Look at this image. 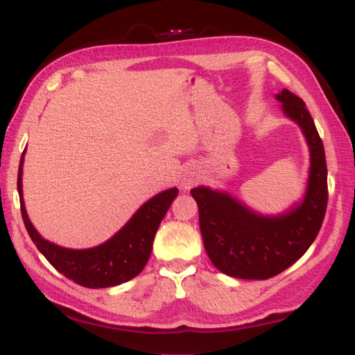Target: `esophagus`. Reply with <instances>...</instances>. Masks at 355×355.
<instances>
[{
  "label": "esophagus",
  "mask_w": 355,
  "mask_h": 355,
  "mask_svg": "<svg viewBox=\"0 0 355 355\" xmlns=\"http://www.w3.org/2000/svg\"><path fill=\"white\" fill-rule=\"evenodd\" d=\"M191 184V180H189V182H184V186L187 187V186H189Z\"/></svg>",
  "instance_id": "esophagus-1"
}]
</instances>
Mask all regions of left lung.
<instances>
[{
	"label": "left lung",
	"instance_id": "obj_1",
	"mask_svg": "<svg viewBox=\"0 0 355 355\" xmlns=\"http://www.w3.org/2000/svg\"><path fill=\"white\" fill-rule=\"evenodd\" d=\"M285 114L302 128L311 169L302 205L282 216L266 218L227 193L195 187L200 230L207 256L223 273L238 279H268L293 266L318 236L328 205L325 149L305 102L288 89L276 94Z\"/></svg>",
	"mask_w": 355,
	"mask_h": 355
}]
</instances>
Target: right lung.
I'll use <instances>...</instances> for the list:
<instances>
[{"instance_id": "obj_1", "label": "right lung", "mask_w": 355, "mask_h": 355, "mask_svg": "<svg viewBox=\"0 0 355 355\" xmlns=\"http://www.w3.org/2000/svg\"><path fill=\"white\" fill-rule=\"evenodd\" d=\"M22 162H24V155L21 157L18 169V193L22 221L37 250L59 273L87 288L114 286L130 281L140 273L153 252L158 225L171 207V202L178 195L177 187L158 193L145 202L125 227L105 244L88 248V250H70V248L59 247L41 238L30 223L24 201H22Z\"/></svg>"}]
</instances>
